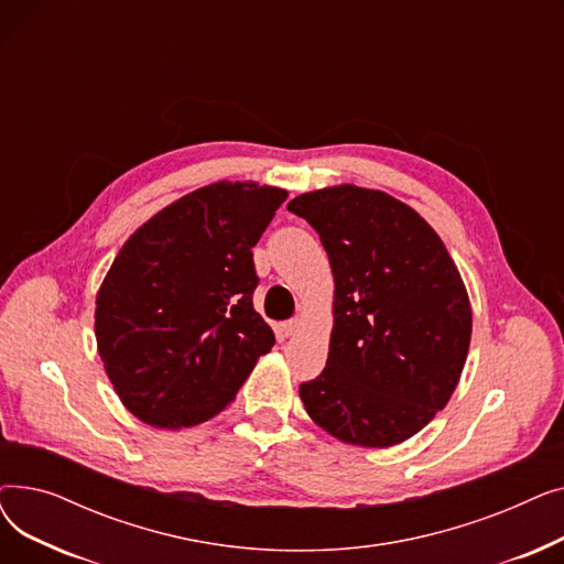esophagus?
<instances>
[{
    "mask_svg": "<svg viewBox=\"0 0 564 564\" xmlns=\"http://www.w3.org/2000/svg\"><path fill=\"white\" fill-rule=\"evenodd\" d=\"M300 327H302V324H300L297 319H290V322H283V324H281V336H285V338H292V336H297V334H300Z\"/></svg>",
    "mask_w": 564,
    "mask_h": 564,
    "instance_id": "34e87169",
    "label": "esophagus"
}]
</instances>
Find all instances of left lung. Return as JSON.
<instances>
[{"label":"left lung","mask_w":564,"mask_h":564,"mask_svg":"<svg viewBox=\"0 0 564 564\" xmlns=\"http://www.w3.org/2000/svg\"><path fill=\"white\" fill-rule=\"evenodd\" d=\"M319 235L334 274L327 368L300 387L324 432L361 448L419 434L457 389L473 313L436 230L387 192L336 185L288 203Z\"/></svg>","instance_id":"8db88e82"}]
</instances>
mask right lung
I'll return each mask as SVG.
<instances>
[{
	"instance_id": "add662e5",
	"label": "right lung",
	"mask_w": 564,
	"mask_h": 564,
	"mask_svg": "<svg viewBox=\"0 0 564 564\" xmlns=\"http://www.w3.org/2000/svg\"><path fill=\"white\" fill-rule=\"evenodd\" d=\"M288 198L213 183L139 226L96 297V340L116 395L141 423L181 430L230 404L274 332L253 311V253Z\"/></svg>"
}]
</instances>
